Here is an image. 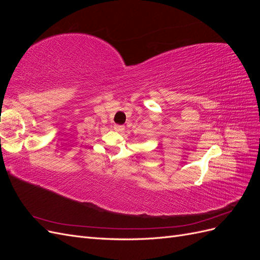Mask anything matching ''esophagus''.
<instances>
[{"label": "esophagus", "mask_w": 260, "mask_h": 260, "mask_svg": "<svg viewBox=\"0 0 260 260\" xmlns=\"http://www.w3.org/2000/svg\"><path fill=\"white\" fill-rule=\"evenodd\" d=\"M114 130L117 132H122L124 130V125L121 124H114Z\"/></svg>", "instance_id": "obj_1"}]
</instances>
